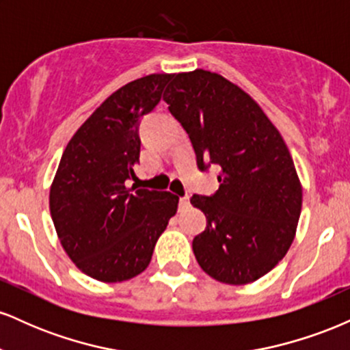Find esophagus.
Returning a JSON list of instances; mask_svg holds the SVG:
<instances>
[{
    "mask_svg": "<svg viewBox=\"0 0 350 350\" xmlns=\"http://www.w3.org/2000/svg\"><path fill=\"white\" fill-rule=\"evenodd\" d=\"M189 198H180L179 199V207H180V211H184V208H187L189 207Z\"/></svg>",
    "mask_w": 350,
    "mask_h": 350,
    "instance_id": "1",
    "label": "esophagus"
}]
</instances>
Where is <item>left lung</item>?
Segmentation results:
<instances>
[{"instance_id":"8db88e82","label":"left lung","mask_w":350,"mask_h":350,"mask_svg":"<svg viewBox=\"0 0 350 350\" xmlns=\"http://www.w3.org/2000/svg\"><path fill=\"white\" fill-rule=\"evenodd\" d=\"M163 98L187 131L199 170L220 167L219 191L191 198L207 217L192 240L196 260L220 283H253L296 235L303 187L290 150L258 103L215 72L174 74Z\"/></svg>"}]
</instances>
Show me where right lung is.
I'll return each mask as SVG.
<instances>
[{
    "label": "right lung",
    "mask_w": 350,
    "mask_h": 350,
    "mask_svg": "<svg viewBox=\"0 0 350 350\" xmlns=\"http://www.w3.org/2000/svg\"><path fill=\"white\" fill-rule=\"evenodd\" d=\"M172 74H151L113 92L75 131L51 184L49 207L62 248L90 278L118 283L139 275L178 196L128 187L139 163V118L159 103Z\"/></svg>",
    "instance_id": "add662e5"
}]
</instances>
